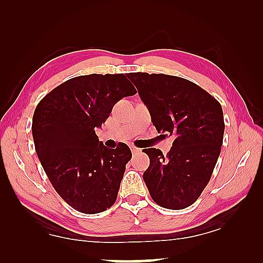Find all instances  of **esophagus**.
I'll return each instance as SVG.
<instances>
[{
	"mask_svg": "<svg viewBox=\"0 0 263 263\" xmlns=\"http://www.w3.org/2000/svg\"><path fill=\"white\" fill-rule=\"evenodd\" d=\"M130 149H131V152H132L133 154H139V153H140V149L135 147V146H131Z\"/></svg>",
	"mask_w": 263,
	"mask_h": 263,
	"instance_id": "obj_1",
	"label": "esophagus"
}]
</instances>
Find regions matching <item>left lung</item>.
<instances>
[{"mask_svg":"<svg viewBox=\"0 0 263 263\" xmlns=\"http://www.w3.org/2000/svg\"><path fill=\"white\" fill-rule=\"evenodd\" d=\"M158 132L174 138L166 156L148 148L143 181L156 203L180 210L194 203L209 183L224 138L221 105L192 81L167 74L127 73Z\"/></svg>","mask_w":263,"mask_h":263,"instance_id":"obj_1","label":"left lung"}]
</instances>
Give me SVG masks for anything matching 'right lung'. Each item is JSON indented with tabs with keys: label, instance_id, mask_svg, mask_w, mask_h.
<instances>
[{
	"label": "right lung",
	"instance_id": "1",
	"mask_svg": "<svg viewBox=\"0 0 263 263\" xmlns=\"http://www.w3.org/2000/svg\"><path fill=\"white\" fill-rule=\"evenodd\" d=\"M136 93L123 73H93L63 82L37 105L31 126L37 156L55 191L77 211L98 214L116 201L131 150L122 142L106 148L95 130L119 100Z\"/></svg>",
	"mask_w": 263,
	"mask_h": 263
}]
</instances>
